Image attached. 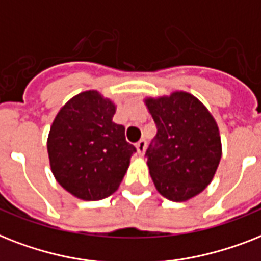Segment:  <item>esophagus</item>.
I'll return each instance as SVG.
<instances>
[{
	"mask_svg": "<svg viewBox=\"0 0 261 261\" xmlns=\"http://www.w3.org/2000/svg\"><path fill=\"white\" fill-rule=\"evenodd\" d=\"M136 149H137V153L140 156H143L145 153V149H147V141L145 140H140L139 143L136 144Z\"/></svg>",
	"mask_w": 261,
	"mask_h": 261,
	"instance_id": "34e87169",
	"label": "esophagus"
}]
</instances>
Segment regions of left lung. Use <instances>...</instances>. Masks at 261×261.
Returning a JSON list of instances; mask_svg holds the SVG:
<instances>
[{"mask_svg":"<svg viewBox=\"0 0 261 261\" xmlns=\"http://www.w3.org/2000/svg\"><path fill=\"white\" fill-rule=\"evenodd\" d=\"M158 126L147 149V164L156 190L174 202H186L210 185L222 156L216 118L187 91L144 98Z\"/></svg>","mask_w":261,"mask_h":261,"instance_id":"8db88e82","label":"left lung"}]
</instances>
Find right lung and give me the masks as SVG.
<instances>
[{
  "instance_id": "add662e5",
  "label": "right lung",
  "mask_w": 261,
  "mask_h": 261,
  "mask_svg": "<svg viewBox=\"0 0 261 261\" xmlns=\"http://www.w3.org/2000/svg\"><path fill=\"white\" fill-rule=\"evenodd\" d=\"M117 106L97 90L64 103L47 139L49 167L56 182L82 201H99L118 189L136 148L116 124Z\"/></svg>"
}]
</instances>
